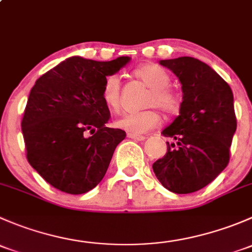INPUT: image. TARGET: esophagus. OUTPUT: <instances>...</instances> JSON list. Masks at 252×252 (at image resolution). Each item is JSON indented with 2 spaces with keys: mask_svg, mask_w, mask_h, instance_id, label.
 Instances as JSON below:
<instances>
[{
  "mask_svg": "<svg viewBox=\"0 0 252 252\" xmlns=\"http://www.w3.org/2000/svg\"><path fill=\"white\" fill-rule=\"evenodd\" d=\"M128 138L133 139V140L142 141V140H145V139H146V136L140 135V134H130V133H129V134H128Z\"/></svg>",
  "mask_w": 252,
  "mask_h": 252,
  "instance_id": "esophagus-1",
  "label": "esophagus"
}]
</instances>
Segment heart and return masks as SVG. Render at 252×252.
I'll return each mask as SVG.
<instances>
[{
	"instance_id": "b5f03b06",
	"label": "heart",
	"mask_w": 252,
	"mask_h": 252,
	"mask_svg": "<svg viewBox=\"0 0 252 252\" xmlns=\"http://www.w3.org/2000/svg\"><path fill=\"white\" fill-rule=\"evenodd\" d=\"M135 77L151 89L146 100V106H156L167 114H173L179 110L180 98L174 91L169 90L171 77L166 69L155 63H147L135 70ZM101 96L105 105L112 111L121 107V81L117 75H108L102 84ZM161 117L155 110L141 112H126L116 122L117 128L130 134H142L156 128Z\"/></svg>"
}]
</instances>
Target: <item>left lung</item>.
Segmentation results:
<instances>
[{
  "mask_svg": "<svg viewBox=\"0 0 252 252\" xmlns=\"http://www.w3.org/2000/svg\"><path fill=\"white\" fill-rule=\"evenodd\" d=\"M159 64L182 84L179 116L162 130L167 152L152 164L162 185L175 194L197 191L228 166L236 130L230 86L210 65L192 57L162 60Z\"/></svg>",
  "mask_w": 252,
  "mask_h": 252,
  "instance_id": "obj_1",
  "label": "left lung"
}]
</instances>
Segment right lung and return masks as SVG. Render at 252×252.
Wrapping results in <instances>:
<instances>
[{
	"instance_id": "1",
	"label": "right lung",
	"mask_w": 252,
	"mask_h": 252,
	"mask_svg": "<svg viewBox=\"0 0 252 252\" xmlns=\"http://www.w3.org/2000/svg\"><path fill=\"white\" fill-rule=\"evenodd\" d=\"M129 61L73 56L35 81L22 119L27 158L56 189L84 194L105 177L126 131L106 126L111 114L101 90Z\"/></svg>"
}]
</instances>
